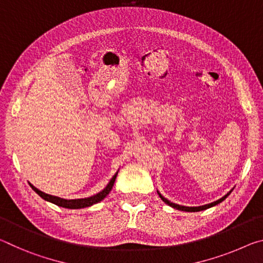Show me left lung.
Returning a JSON list of instances; mask_svg holds the SVG:
<instances>
[{"label":"left lung","mask_w":263,"mask_h":263,"mask_svg":"<svg viewBox=\"0 0 263 263\" xmlns=\"http://www.w3.org/2000/svg\"><path fill=\"white\" fill-rule=\"evenodd\" d=\"M232 192V190L227 193V195H225L223 196L222 198H220V199H218L217 201H213V203H211V204H208V205H203V206H198V208H189V206H182V205H177V204H175V203H171V201H169L166 199V198H164L163 197L160 192H158V196L161 197V199L164 201L165 204H167L169 206H171V208H174V209H177V210H179V211H185V212H198V211H203V210H206V209H210V208H212V206H216V205H218L219 203H221L222 200H225L227 197L230 196V193Z\"/></svg>","instance_id":"1"}]
</instances>
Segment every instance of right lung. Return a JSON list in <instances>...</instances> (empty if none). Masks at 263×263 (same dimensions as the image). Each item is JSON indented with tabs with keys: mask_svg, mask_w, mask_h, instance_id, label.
<instances>
[{
	"mask_svg": "<svg viewBox=\"0 0 263 263\" xmlns=\"http://www.w3.org/2000/svg\"><path fill=\"white\" fill-rule=\"evenodd\" d=\"M116 176H118V172H116V174L113 176V178L110 179V182L108 183V185H107V186L103 189L101 192H99V193H97V195H94L92 197L83 198V199H63V198L47 195V193H44V192H42L41 190H38V189L34 187L33 185H31L30 183L29 184H30V186L32 187V190L34 192H37L38 195H40L43 198V199L50 201V203L55 204L58 206H62V208H65V209H84V208H88V206H91L93 204L99 203V201H101L103 198L108 195V193L111 190V187H113Z\"/></svg>",
	"mask_w": 263,
	"mask_h": 263,
	"instance_id": "right-lung-1",
	"label": "right lung"
}]
</instances>
